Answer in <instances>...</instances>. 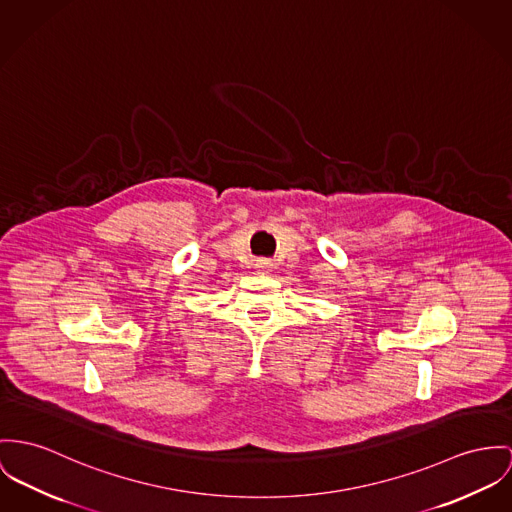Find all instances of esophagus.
<instances>
[{"mask_svg":"<svg viewBox=\"0 0 512 512\" xmlns=\"http://www.w3.org/2000/svg\"><path fill=\"white\" fill-rule=\"evenodd\" d=\"M255 271H257L259 275H271V273H273V263H271L269 259H259V261L255 263Z\"/></svg>","mask_w":512,"mask_h":512,"instance_id":"esophagus-1","label":"esophagus"}]
</instances>
